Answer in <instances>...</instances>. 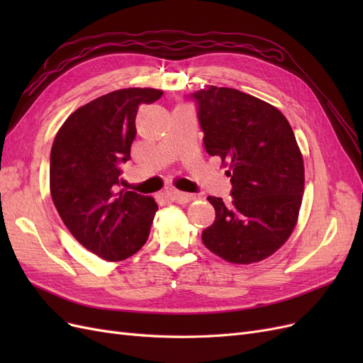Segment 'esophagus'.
Listing matches in <instances>:
<instances>
[{
    "label": "esophagus",
    "instance_id": "obj_1",
    "mask_svg": "<svg viewBox=\"0 0 363 363\" xmlns=\"http://www.w3.org/2000/svg\"><path fill=\"white\" fill-rule=\"evenodd\" d=\"M164 196H167L168 200H171V201H175V203H180V204L189 203V201L192 200V195H191V194H184V192L175 191V189L167 191V192H164Z\"/></svg>",
    "mask_w": 363,
    "mask_h": 363
}]
</instances>
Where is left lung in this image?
Instances as JSON below:
<instances>
[{
    "instance_id": "obj_1",
    "label": "left lung",
    "mask_w": 363,
    "mask_h": 363,
    "mask_svg": "<svg viewBox=\"0 0 363 363\" xmlns=\"http://www.w3.org/2000/svg\"><path fill=\"white\" fill-rule=\"evenodd\" d=\"M204 148L221 159L233 201L207 196L215 223L203 244L221 259L250 265L274 255L292 235L304 192V162L291 124L272 104L232 87L194 94Z\"/></svg>"
}]
</instances>
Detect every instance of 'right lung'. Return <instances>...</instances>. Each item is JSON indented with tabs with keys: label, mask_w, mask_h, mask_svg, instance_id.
<instances>
[{
	"label": "right lung",
	"mask_w": 363,
	"mask_h": 363,
	"mask_svg": "<svg viewBox=\"0 0 363 363\" xmlns=\"http://www.w3.org/2000/svg\"><path fill=\"white\" fill-rule=\"evenodd\" d=\"M163 91L128 87L77 108L54 138L50 192L71 235L98 257L119 262L150 236L157 204L151 196L119 189V164L130 159L139 104Z\"/></svg>",
	"instance_id": "add662e5"
}]
</instances>
